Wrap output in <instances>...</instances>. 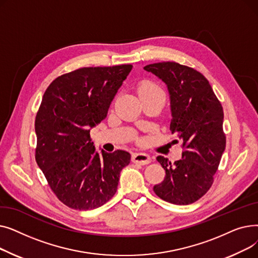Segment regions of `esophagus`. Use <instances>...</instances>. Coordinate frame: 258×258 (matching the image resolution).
<instances>
[{"instance_id":"esophagus-1","label":"esophagus","mask_w":258,"mask_h":258,"mask_svg":"<svg viewBox=\"0 0 258 258\" xmlns=\"http://www.w3.org/2000/svg\"><path fill=\"white\" fill-rule=\"evenodd\" d=\"M132 161L134 163H137L140 165H146L151 163V157L145 153H135L132 155Z\"/></svg>"}]
</instances>
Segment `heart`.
Returning a JSON list of instances; mask_svg holds the SVG:
<instances>
[{
	"instance_id": "1",
	"label": "heart",
	"mask_w": 258,
	"mask_h": 258,
	"mask_svg": "<svg viewBox=\"0 0 258 258\" xmlns=\"http://www.w3.org/2000/svg\"><path fill=\"white\" fill-rule=\"evenodd\" d=\"M151 93H159L164 95L163 91L161 90V88L159 86H157L154 83H143L140 88H139V94H151Z\"/></svg>"
}]
</instances>
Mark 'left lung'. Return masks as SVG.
Instances as JSON below:
<instances>
[{
	"label": "left lung",
	"mask_w": 258,
	"mask_h": 258,
	"mask_svg": "<svg viewBox=\"0 0 258 258\" xmlns=\"http://www.w3.org/2000/svg\"><path fill=\"white\" fill-rule=\"evenodd\" d=\"M143 69L166 85L172 134L184 147L182 159L171 164L167 158L157 161L165 178L154 186L155 194L171 204L189 205L204 196L213 183L226 147L224 112L205 76L187 66L163 61Z\"/></svg>",
	"instance_id": "left-lung-1"
}]
</instances>
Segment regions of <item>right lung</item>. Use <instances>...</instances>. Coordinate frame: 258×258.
<instances>
[{
    "mask_svg": "<svg viewBox=\"0 0 258 258\" xmlns=\"http://www.w3.org/2000/svg\"><path fill=\"white\" fill-rule=\"evenodd\" d=\"M132 64L81 68L54 79L35 118V160L49 186L75 210L102 206L116 194L125 151L98 153L90 131L105 119Z\"/></svg>",
    "mask_w": 258,
    "mask_h": 258,
    "instance_id": "obj_1",
    "label": "right lung"
}]
</instances>
